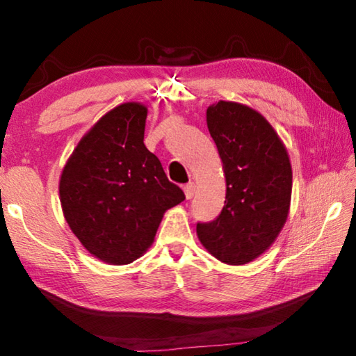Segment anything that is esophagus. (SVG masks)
Returning <instances> with one entry per match:
<instances>
[{"instance_id":"obj_1","label":"esophagus","mask_w":356,"mask_h":356,"mask_svg":"<svg viewBox=\"0 0 356 356\" xmlns=\"http://www.w3.org/2000/svg\"><path fill=\"white\" fill-rule=\"evenodd\" d=\"M195 190H196V186H195V184H193V182L186 184V185L184 186V193H185L186 200H191V197L195 196Z\"/></svg>"}]
</instances>
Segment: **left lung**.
Returning <instances> with one entry per match:
<instances>
[{
	"label": "left lung",
	"mask_w": 356,
	"mask_h": 356,
	"mask_svg": "<svg viewBox=\"0 0 356 356\" xmlns=\"http://www.w3.org/2000/svg\"><path fill=\"white\" fill-rule=\"evenodd\" d=\"M207 127L222 161L226 201L210 222H197L200 242L229 265L267 251L287 220L292 166L286 146L261 113L220 100L207 108Z\"/></svg>",
	"instance_id": "8db88e82"
}]
</instances>
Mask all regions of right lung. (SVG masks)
Returning <instances> with one entry per match:
<instances>
[{"label":"right lung","instance_id":"obj_1","mask_svg":"<svg viewBox=\"0 0 356 356\" xmlns=\"http://www.w3.org/2000/svg\"><path fill=\"white\" fill-rule=\"evenodd\" d=\"M146 118L147 108L138 102L108 111L78 143L59 180L72 232L92 256L111 265L141 257L166 210L185 200L144 146Z\"/></svg>","mask_w":356,"mask_h":356}]
</instances>
